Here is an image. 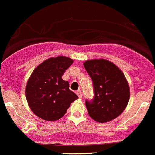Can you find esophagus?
Wrapping results in <instances>:
<instances>
[{
    "label": "esophagus",
    "instance_id": "esophagus-1",
    "mask_svg": "<svg viewBox=\"0 0 155 155\" xmlns=\"http://www.w3.org/2000/svg\"><path fill=\"white\" fill-rule=\"evenodd\" d=\"M77 94L78 95V98H82V94H81V91H80V90H78V91H77Z\"/></svg>",
    "mask_w": 155,
    "mask_h": 155
}]
</instances>
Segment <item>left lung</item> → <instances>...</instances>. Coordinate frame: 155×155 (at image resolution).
<instances>
[{
	"label": "left lung",
	"instance_id": "left-lung-1",
	"mask_svg": "<svg viewBox=\"0 0 155 155\" xmlns=\"http://www.w3.org/2000/svg\"><path fill=\"white\" fill-rule=\"evenodd\" d=\"M84 66L94 87V98L85 102L90 117L102 124L117 118L125 110L130 96L123 71L105 59L86 61Z\"/></svg>",
	"mask_w": 155,
	"mask_h": 155
}]
</instances>
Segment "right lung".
Listing matches in <instances>:
<instances>
[{
    "instance_id": "add662e5",
    "label": "right lung",
    "mask_w": 155,
    "mask_h": 155,
    "mask_svg": "<svg viewBox=\"0 0 155 155\" xmlns=\"http://www.w3.org/2000/svg\"><path fill=\"white\" fill-rule=\"evenodd\" d=\"M73 62L64 56L51 57L32 71L25 87V97L29 108L38 117L46 121L60 120L78 98L70 90L68 81L62 78Z\"/></svg>"
}]
</instances>
